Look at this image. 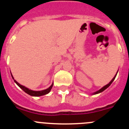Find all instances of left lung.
Returning a JSON list of instances; mask_svg holds the SVG:
<instances>
[{"label":"left lung","mask_w":129,"mask_h":129,"mask_svg":"<svg viewBox=\"0 0 129 129\" xmlns=\"http://www.w3.org/2000/svg\"><path fill=\"white\" fill-rule=\"evenodd\" d=\"M117 74H118V72H117ZM117 74H116V76H115L114 77V78L112 79V80H111V81H110V83H109V84H107V85H105V86H103V88H101V89H100V90H99L98 91H97V92H94V94H99V93H100V92H103V91H104L106 89V88H107L109 87V86H110V85H111V84H112V82L114 81V79H115V78H116V75H117Z\"/></svg>","instance_id":"1"}]
</instances>
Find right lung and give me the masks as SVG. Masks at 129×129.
<instances>
[{
  "label": "right lung",
  "instance_id": "right-lung-1",
  "mask_svg": "<svg viewBox=\"0 0 129 129\" xmlns=\"http://www.w3.org/2000/svg\"><path fill=\"white\" fill-rule=\"evenodd\" d=\"M11 77H12V78L14 79V78H13V76H12V75H11ZM14 81L15 82L16 84H17V85L18 86H19V87H20V88L22 90L24 91L26 93H27V94H29V95H32V96H41V95H45V94H48L49 92H50L51 89H52V86H53V83H52V85H51L50 87L48 88L47 89L44 90L34 91V90H29V88L25 87V86H22V85H20V84H19V83H18L17 81H16L15 79H14Z\"/></svg>",
  "mask_w": 129,
  "mask_h": 129
}]
</instances>
